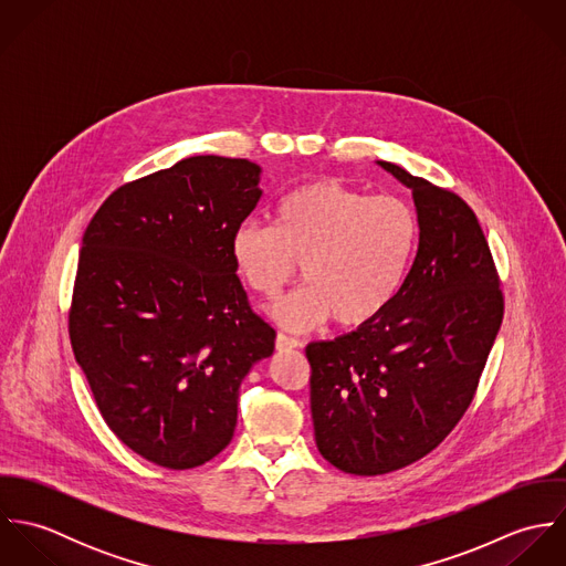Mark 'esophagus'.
Wrapping results in <instances>:
<instances>
[{
	"label": "esophagus",
	"mask_w": 566,
	"mask_h": 566,
	"mask_svg": "<svg viewBox=\"0 0 566 566\" xmlns=\"http://www.w3.org/2000/svg\"><path fill=\"white\" fill-rule=\"evenodd\" d=\"M301 346H303V344H301L298 339L290 337V335H283V333L276 335V348H279V350H294V348H301Z\"/></svg>",
	"instance_id": "esophagus-1"
}]
</instances>
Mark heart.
I'll return each instance as SVG.
<instances>
[{
    "label": "heart",
    "mask_w": 566,
    "mask_h": 566,
    "mask_svg": "<svg viewBox=\"0 0 566 566\" xmlns=\"http://www.w3.org/2000/svg\"><path fill=\"white\" fill-rule=\"evenodd\" d=\"M272 218V227L235 229L231 259L243 285L263 298H276L303 265L310 285L270 307L274 323L307 331L333 316L353 328L392 303L418 233L401 198L366 196L321 178L285 193Z\"/></svg>",
    "instance_id": "b5f03b06"
}]
</instances>
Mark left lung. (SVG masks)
Instances as JSON below:
<instances>
[{
  "instance_id": "1",
  "label": "left lung",
  "mask_w": 566,
  "mask_h": 566,
  "mask_svg": "<svg viewBox=\"0 0 566 566\" xmlns=\"http://www.w3.org/2000/svg\"><path fill=\"white\" fill-rule=\"evenodd\" d=\"M377 165L411 189L420 231L413 263L373 323L307 346L316 444L350 475L399 471L451 433L503 321L473 209L395 163Z\"/></svg>"
}]
</instances>
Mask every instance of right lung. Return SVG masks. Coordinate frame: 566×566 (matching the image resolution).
I'll use <instances>...</instances> for the list:
<instances>
[{"mask_svg": "<svg viewBox=\"0 0 566 566\" xmlns=\"http://www.w3.org/2000/svg\"><path fill=\"white\" fill-rule=\"evenodd\" d=\"M259 180L256 163L189 157L113 191L82 238L76 361L108 429L165 469L231 442L243 377L274 353L231 259Z\"/></svg>", "mask_w": 566, "mask_h": 566, "instance_id": "right-lung-1", "label": "right lung"}]
</instances>
